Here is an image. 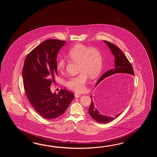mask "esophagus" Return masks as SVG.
Wrapping results in <instances>:
<instances>
[{
	"instance_id": "34e87169",
	"label": "esophagus",
	"mask_w": 157,
	"mask_h": 157,
	"mask_svg": "<svg viewBox=\"0 0 157 157\" xmlns=\"http://www.w3.org/2000/svg\"><path fill=\"white\" fill-rule=\"evenodd\" d=\"M81 95H80V94L78 93H75V98H79V97H81Z\"/></svg>"
}]
</instances>
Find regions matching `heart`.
<instances>
[{
	"label": "heart",
	"instance_id": "obj_1",
	"mask_svg": "<svg viewBox=\"0 0 157 157\" xmlns=\"http://www.w3.org/2000/svg\"><path fill=\"white\" fill-rule=\"evenodd\" d=\"M67 57L72 61L78 63L77 76L71 77L66 81V85L70 89L80 93L85 89L88 76L91 78H95L99 75L103 67V56L99 50L78 44L68 51ZM66 67V62L63 59L58 61L57 68L62 72Z\"/></svg>",
	"mask_w": 157,
	"mask_h": 157
}]
</instances>
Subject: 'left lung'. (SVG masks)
I'll list each match as a JSON object with an SVG mask.
<instances>
[{
    "label": "left lung",
    "instance_id": "left-lung-1",
    "mask_svg": "<svg viewBox=\"0 0 157 157\" xmlns=\"http://www.w3.org/2000/svg\"><path fill=\"white\" fill-rule=\"evenodd\" d=\"M104 42L108 46L109 48L110 49V51L112 52L113 55L114 56L115 59H114V69L108 71L105 74H104L96 83L95 86H97L101 81H102V82L100 85V86H102L101 90L100 91V93L101 94L99 95L100 98L101 97V99L103 98V97L104 98V96H105V94H108V93L110 92V88L108 86L109 85H108L107 83L108 79L104 80V78L116 74H126L134 76L133 68L131 64L120 49L118 48L117 46H116L115 45H114L113 44L111 43L109 41L104 40ZM103 80H104L103 81H102ZM91 102L90 107L89 108V114L94 120L98 122H100L101 124H106L108 122H109L110 121L113 120L115 118H117L122 113L121 112L120 113L116 114L114 117H110V116L103 115L100 114V112L97 109L94 103L95 101L93 98V95H91ZM116 99H117L116 100V103L117 104H121L122 103H124V97H121Z\"/></svg>",
    "mask_w": 157,
    "mask_h": 157
}]
</instances>
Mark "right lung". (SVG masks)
I'll return each mask as SVG.
<instances>
[{"label": "right lung", "instance_id": "1", "mask_svg": "<svg viewBox=\"0 0 157 157\" xmlns=\"http://www.w3.org/2000/svg\"><path fill=\"white\" fill-rule=\"evenodd\" d=\"M66 41L49 39L27 55L22 70L25 93L30 104L42 117L52 120L59 117L67 109L74 94L60 89L52 93L50 85L58 74L57 54Z\"/></svg>", "mask_w": 157, "mask_h": 157}]
</instances>
